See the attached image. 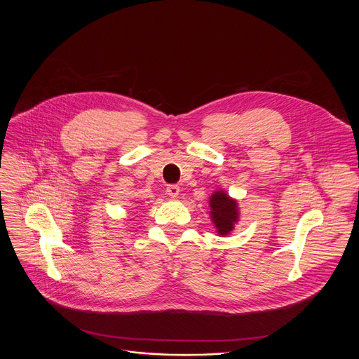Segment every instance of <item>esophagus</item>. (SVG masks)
I'll return each instance as SVG.
<instances>
[{
    "mask_svg": "<svg viewBox=\"0 0 359 359\" xmlns=\"http://www.w3.org/2000/svg\"><path fill=\"white\" fill-rule=\"evenodd\" d=\"M166 193H168V196H169V197L176 198V197L179 196V193H180V187H179L177 184H170V186H168Z\"/></svg>",
    "mask_w": 359,
    "mask_h": 359,
    "instance_id": "esophagus-1",
    "label": "esophagus"
}]
</instances>
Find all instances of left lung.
<instances>
[{
    "label": "left lung",
    "mask_w": 359,
    "mask_h": 359,
    "mask_svg": "<svg viewBox=\"0 0 359 359\" xmlns=\"http://www.w3.org/2000/svg\"><path fill=\"white\" fill-rule=\"evenodd\" d=\"M210 220L220 237H226L234 231L240 220L238 201L229 196L224 190H216L209 198Z\"/></svg>",
    "instance_id": "1"
}]
</instances>
